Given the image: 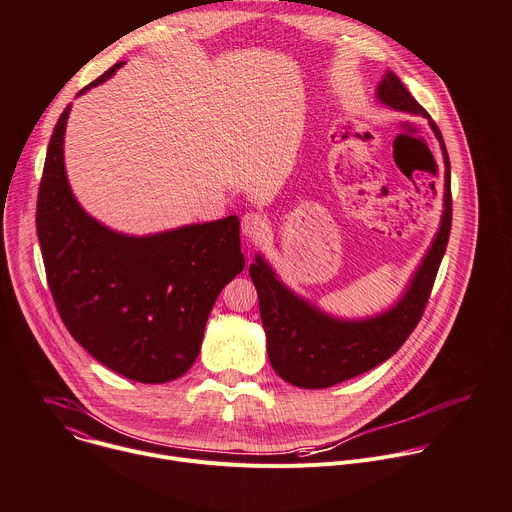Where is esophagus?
Segmentation results:
<instances>
[{"label":"esophagus","mask_w":512,"mask_h":512,"mask_svg":"<svg viewBox=\"0 0 512 512\" xmlns=\"http://www.w3.org/2000/svg\"><path fill=\"white\" fill-rule=\"evenodd\" d=\"M241 231L247 239L251 241H261L265 237V233L269 231V225H267V218L261 214V212H247L243 216V223H241Z\"/></svg>","instance_id":"obj_1"}]
</instances>
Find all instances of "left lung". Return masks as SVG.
Returning a JSON list of instances; mask_svg holds the SVG:
<instances>
[{"instance_id": "left-lung-1", "label": "left lung", "mask_w": 512, "mask_h": 512, "mask_svg": "<svg viewBox=\"0 0 512 512\" xmlns=\"http://www.w3.org/2000/svg\"><path fill=\"white\" fill-rule=\"evenodd\" d=\"M377 97L395 111L429 119L391 70L377 87ZM429 125L440 139L446 164L442 225L405 296L391 310L367 320L332 318L289 291L261 255L251 263L249 275L257 287L269 362L283 381L302 389H326L358 377L391 358L419 324L452 229L450 158L440 129L431 119Z\"/></svg>"}]
</instances>
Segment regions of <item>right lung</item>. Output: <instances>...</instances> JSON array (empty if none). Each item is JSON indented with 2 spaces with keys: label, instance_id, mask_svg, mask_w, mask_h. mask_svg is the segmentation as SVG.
<instances>
[{
  "label": "right lung",
  "instance_id": "obj_1",
  "mask_svg": "<svg viewBox=\"0 0 512 512\" xmlns=\"http://www.w3.org/2000/svg\"><path fill=\"white\" fill-rule=\"evenodd\" d=\"M117 62L79 95L105 83ZM70 105L46 152L36 231L56 310L107 369L137 383L182 377L198 356L208 314L243 267L239 218L150 237L119 235L89 216L66 180L62 143Z\"/></svg>",
  "mask_w": 512,
  "mask_h": 512
}]
</instances>
